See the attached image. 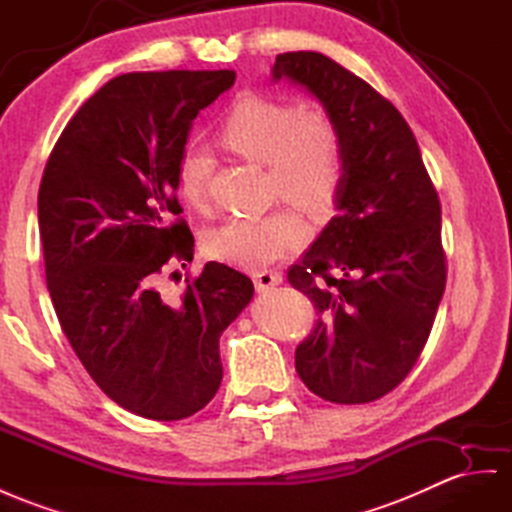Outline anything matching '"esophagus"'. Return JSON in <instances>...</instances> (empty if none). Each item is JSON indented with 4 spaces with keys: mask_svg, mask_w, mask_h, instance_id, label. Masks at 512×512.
Masks as SVG:
<instances>
[{
    "mask_svg": "<svg viewBox=\"0 0 512 512\" xmlns=\"http://www.w3.org/2000/svg\"><path fill=\"white\" fill-rule=\"evenodd\" d=\"M253 281H255L257 292H268L272 287L283 283V274L277 270H259L253 274Z\"/></svg>",
    "mask_w": 512,
    "mask_h": 512,
    "instance_id": "esophagus-1",
    "label": "esophagus"
}]
</instances>
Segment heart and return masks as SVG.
I'll use <instances>...</instances> for the list:
<instances>
[{
  "label": "heart",
  "instance_id": "b5f03b06",
  "mask_svg": "<svg viewBox=\"0 0 512 512\" xmlns=\"http://www.w3.org/2000/svg\"><path fill=\"white\" fill-rule=\"evenodd\" d=\"M220 140L242 160L270 168L272 190L311 214L335 201L342 181V144L333 121L322 110L248 95L233 103L220 127ZM214 157L201 144H188L177 164L183 201L201 209L207 203ZM307 240V227L292 209L235 218L207 233V253L231 266L257 270L277 264Z\"/></svg>",
  "mask_w": 512,
  "mask_h": 512
}]
</instances>
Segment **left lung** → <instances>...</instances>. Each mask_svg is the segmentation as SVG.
<instances>
[{
  "label": "left lung",
  "mask_w": 512,
  "mask_h": 512,
  "mask_svg": "<svg viewBox=\"0 0 512 512\" xmlns=\"http://www.w3.org/2000/svg\"><path fill=\"white\" fill-rule=\"evenodd\" d=\"M279 80L320 101L342 144L337 216L287 272L318 311L296 372L329 402H372L411 372L437 316L439 196L411 127L368 82L318 51L279 54Z\"/></svg>",
  "instance_id": "left-lung-1"
}]
</instances>
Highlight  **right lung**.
<instances>
[{
  "label": "right lung",
  "mask_w": 512,
  "mask_h": 512,
  "mask_svg": "<svg viewBox=\"0 0 512 512\" xmlns=\"http://www.w3.org/2000/svg\"><path fill=\"white\" fill-rule=\"evenodd\" d=\"M233 82L229 69L114 77L64 127L38 190L64 335L108 398L157 422L190 417L216 396L220 335L255 292L218 261L177 298L160 292L168 261L194 255L188 225L174 220L179 157L196 114Z\"/></svg>",
  "instance_id": "right-lung-1"
}]
</instances>
